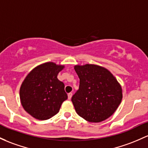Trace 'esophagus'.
<instances>
[{
    "instance_id": "esophagus-1",
    "label": "esophagus",
    "mask_w": 148,
    "mask_h": 148,
    "mask_svg": "<svg viewBox=\"0 0 148 148\" xmlns=\"http://www.w3.org/2000/svg\"><path fill=\"white\" fill-rule=\"evenodd\" d=\"M71 97H72V92H69V93H68V99H69V100H70Z\"/></svg>"
}]
</instances>
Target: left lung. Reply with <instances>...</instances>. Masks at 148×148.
<instances>
[{
    "label": "left lung",
    "mask_w": 148,
    "mask_h": 148,
    "mask_svg": "<svg viewBox=\"0 0 148 148\" xmlns=\"http://www.w3.org/2000/svg\"><path fill=\"white\" fill-rule=\"evenodd\" d=\"M79 88L71 98L78 114L90 122L112 115L122 99L121 86L108 69L95 64L74 66Z\"/></svg>",
    "instance_id": "1"
}]
</instances>
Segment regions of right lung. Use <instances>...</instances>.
Listing matches in <instances>:
<instances>
[{
  "label": "right lung",
  "instance_id": "1",
  "mask_svg": "<svg viewBox=\"0 0 148 148\" xmlns=\"http://www.w3.org/2000/svg\"><path fill=\"white\" fill-rule=\"evenodd\" d=\"M64 66L46 62L36 66L27 76L20 88L21 103L25 111L38 120H46L59 112L67 99L64 84L58 74Z\"/></svg>",
  "mask_w": 148,
  "mask_h": 148
}]
</instances>
